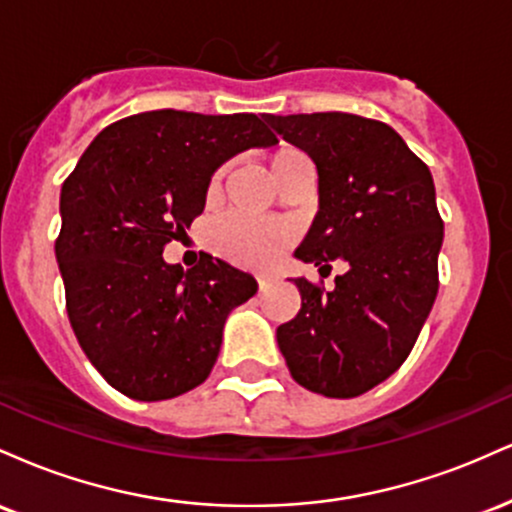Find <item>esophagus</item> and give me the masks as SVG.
I'll return each mask as SVG.
<instances>
[{"mask_svg": "<svg viewBox=\"0 0 512 512\" xmlns=\"http://www.w3.org/2000/svg\"><path fill=\"white\" fill-rule=\"evenodd\" d=\"M272 281H274L272 274H257V284H260V289H267Z\"/></svg>", "mask_w": 512, "mask_h": 512, "instance_id": "34e87169", "label": "esophagus"}]
</instances>
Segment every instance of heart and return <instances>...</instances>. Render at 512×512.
<instances>
[{
    "mask_svg": "<svg viewBox=\"0 0 512 512\" xmlns=\"http://www.w3.org/2000/svg\"><path fill=\"white\" fill-rule=\"evenodd\" d=\"M308 163V154L293 144H279L269 154V168H272L276 182L289 175L291 170L308 166ZM221 180L223 168L211 175L209 195L219 192ZM211 245L223 257L245 264V267H269L289 245V236L279 226H269V223L248 219V216H228L211 228Z\"/></svg>",
    "mask_w": 512,
    "mask_h": 512,
    "instance_id": "obj_1",
    "label": "heart"
}]
</instances>
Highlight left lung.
<instances>
[{
	"mask_svg": "<svg viewBox=\"0 0 512 512\" xmlns=\"http://www.w3.org/2000/svg\"><path fill=\"white\" fill-rule=\"evenodd\" d=\"M317 166L320 211L296 250L349 272L296 279L301 310L276 330L293 380L325 397L373 390L407 361L438 296L443 219L431 170L390 125L351 113L264 115Z\"/></svg>",
	"mask_w": 512,
	"mask_h": 512,
	"instance_id": "obj_1",
	"label": "left lung"
}]
</instances>
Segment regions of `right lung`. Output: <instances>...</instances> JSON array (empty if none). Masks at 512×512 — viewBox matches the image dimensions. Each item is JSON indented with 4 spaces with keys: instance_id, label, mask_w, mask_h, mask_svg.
<instances>
[{
    "instance_id": "add662e5",
    "label": "right lung",
    "mask_w": 512,
    "mask_h": 512,
    "mask_svg": "<svg viewBox=\"0 0 512 512\" xmlns=\"http://www.w3.org/2000/svg\"><path fill=\"white\" fill-rule=\"evenodd\" d=\"M276 142L252 113L149 110L105 127L64 180L55 255L67 315L117 392L158 402L209 378L226 315L257 281L207 252L192 269L161 255L204 211L223 161Z\"/></svg>"
}]
</instances>
